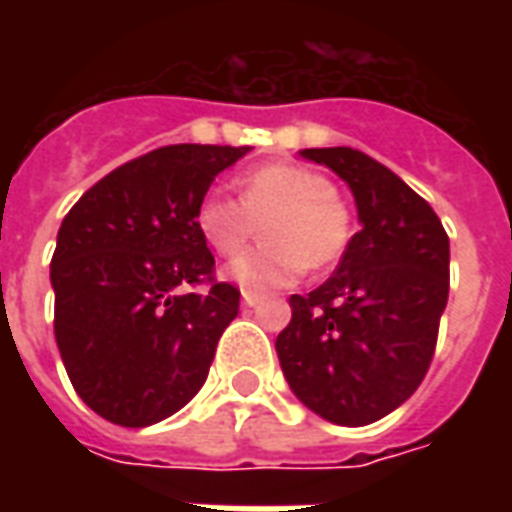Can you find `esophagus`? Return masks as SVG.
Segmentation results:
<instances>
[{"label": "esophagus", "mask_w": 512, "mask_h": 512, "mask_svg": "<svg viewBox=\"0 0 512 512\" xmlns=\"http://www.w3.org/2000/svg\"><path fill=\"white\" fill-rule=\"evenodd\" d=\"M260 299H263V296L255 293V290H244V293H241V301H244L246 307H255V304H260Z\"/></svg>", "instance_id": "esophagus-1"}]
</instances>
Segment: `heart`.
Masks as SVG:
<instances>
[{
  "instance_id": "1",
  "label": "heart",
  "mask_w": 512,
  "mask_h": 512,
  "mask_svg": "<svg viewBox=\"0 0 512 512\" xmlns=\"http://www.w3.org/2000/svg\"><path fill=\"white\" fill-rule=\"evenodd\" d=\"M257 227L266 241L224 268V277L249 290L285 288L304 268H332L354 235L332 180L299 164L252 169L238 180V200L211 191L197 205V230L224 257L238 255Z\"/></svg>"
}]
</instances>
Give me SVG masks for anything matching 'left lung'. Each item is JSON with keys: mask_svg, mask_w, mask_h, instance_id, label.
I'll use <instances>...</instances> for the list:
<instances>
[{"mask_svg": "<svg viewBox=\"0 0 512 512\" xmlns=\"http://www.w3.org/2000/svg\"><path fill=\"white\" fill-rule=\"evenodd\" d=\"M354 194L362 230L332 277L290 296L279 332L285 381L304 406L359 428L403 406L428 373L450 293V238L392 169L354 147H310Z\"/></svg>", "mask_w": 512, "mask_h": 512, "instance_id": "left-lung-1", "label": "left lung"}]
</instances>
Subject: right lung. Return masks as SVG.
Wrapping results in <instances>:
<instances>
[{"label": "right lung", "instance_id": "right-lung-1", "mask_svg": "<svg viewBox=\"0 0 512 512\" xmlns=\"http://www.w3.org/2000/svg\"><path fill=\"white\" fill-rule=\"evenodd\" d=\"M252 147L169 145L82 194L51 257L54 337L73 389L98 417L147 428L189 403L241 293L213 282L197 205Z\"/></svg>", "mask_w": 512, "mask_h": 512}]
</instances>
